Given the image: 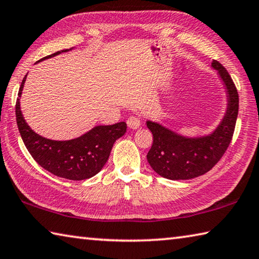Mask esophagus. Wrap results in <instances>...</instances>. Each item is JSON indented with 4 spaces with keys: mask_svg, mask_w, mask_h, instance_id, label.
I'll list each match as a JSON object with an SVG mask.
<instances>
[{
    "mask_svg": "<svg viewBox=\"0 0 259 259\" xmlns=\"http://www.w3.org/2000/svg\"><path fill=\"white\" fill-rule=\"evenodd\" d=\"M126 123H128V126L131 129H137L142 124V119H140L139 116H136L133 115L128 117V120H126Z\"/></svg>",
    "mask_w": 259,
    "mask_h": 259,
    "instance_id": "1",
    "label": "esophagus"
}]
</instances>
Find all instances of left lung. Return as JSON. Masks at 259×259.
<instances>
[{
	"instance_id": "left-lung-1",
	"label": "left lung",
	"mask_w": 259,
	"mask_h": 259,
	"mask_svg": "<svg viewBox=\"0 0 259 259\" xmlns=\"http://www.w3.org/2000/svg\"><path fill=\"white\" fill-rule=\"evenodd\" d=\"M211 67L216 69L225 85L227 97L226 112L212 133L199 137H187L157 122L146 121L147 128L153 135L147 161L161 177L181 181L204 175L221 160L231 144L238 119L239 95L225 67L217 60H212Z\"/></svg>"
}]
</instances>
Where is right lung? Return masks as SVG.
I'll use <instances>...</instances> for the list:
<instances>
[{
  "label": "right lung",
  "mask_w": 259,
  "mask_h": 259,
  "mask_svg": "<svg viewBox=\"0 0 259 259\" xmlns=\"http://www.w3.org/2000/svg\"><path fill=\"white\" fill-rule=\"evenodd\" d=\"M69 50L58 51L37 63ZM26 77L27 74L19 88L16 119L23 142L33 159L55 176L71 181H83L97 175L107 162L115 140L125 134V122L112 125H96L84 135L69 140H52L42 137L29 128L20 109V97Z\"/></svg>",
  "instance_id": "right-lung-1"
}]
</instances>
